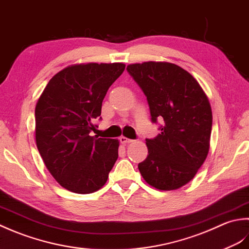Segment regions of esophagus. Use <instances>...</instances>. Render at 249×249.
Here are the masks:
<instances>
[{"instance_id":"esophagus-1","label":"esophagus","mask_w":249,"mask_h":249,"mask_svg":"<svg viewBox=\"0 0 249 249\" xmlns=\"http://www.w3.org/2000/svg\"><path fill=\"white\" fill-rule=\"evenodd\" d=\"M119 141H120V143H123V144H128V143H132V142H133V140H130L128 138H124V136H121V138L119 139Z\"/></svg>"}]
</instances>
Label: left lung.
I'll list each match as a JSON object with an SVG mask.
<instances>
[{
    "instance_id": "left-lung-1",
    "label": "left lung",
    "mask_w": 249,
    "mask_h": 249,
    "mask_svg": "<svg viewBox=\"0 0 249 249\" xmlns=\"http://www.w3.org/2000/svg\"><path fill=\"white\" fill-rule=\"evenodd\" d=\"M126 71L146 95L151 123H162L160 133L146 139L148 156L139 170L157 189H178L194 178L209 154V99L194 76L176 64L136 63Z\"/></svg>"
}]
</instances>
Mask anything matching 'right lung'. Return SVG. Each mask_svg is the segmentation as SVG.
Masks as SVG:
<instances>
[{
  "label": "right lung",
  "mask_w": 249,
  "mask_h": 249,
  "mask_svg": "<svg viewBox=\"0 0 249 249\" xmlns=\"http://www.w3.org/2000/svg\"><path fill=\"white\" fill-rule=\"evenodd\" d=\"M123 63L69 67L49 80L35 107V139L45 165L59 184L76 194L105 185L118 158V140L91 136L101 120L108 88Z\"/></svg>",
  "instance_id": "obj_1"
}]
</instances>
